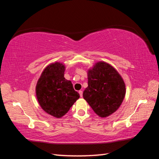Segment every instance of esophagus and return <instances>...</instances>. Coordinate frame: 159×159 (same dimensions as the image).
<instances>
[{
  "label": "esophagus",
  "mask_w": 159,
  "mask_h": 159,
  "mask_svg": "<svg viewBox=\"0 0 159 159\" xmlns=\"http://www.w3.org/2000/svg\"><path fill=\"white\" fill-rule=\"evenodd\" d=\"M79 94H80V97H82V96H83V91L80 90L79 92Z\"/></svg>",
  "instance_id": "esophagus-1"
}]
</instances>
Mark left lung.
Wrapping results in <instances>:
<instances>
[{"instance_id":"8db88e82","label":"left lung","mask_w":159,"mask_h":159,"mask_svg":"<svg viewBox=\"0 0 159 159\" xmlns=\"http://www.w3.org/2000/svg\"><path fill=\"white\" fill-rule=\"evenodd\" d=\"M88 87L83 96L98 116L107 117L116 112L126 95V85L117 71L104 61L87 72Z\"/></svg>"}]
</instances>
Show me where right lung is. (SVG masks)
Returning a JSON list of instances; mask_svg holds the SVG:
<instances>
[{
  "label": "right lung",
  "instance_id": "1",
  "mask_svg": "<svg viewBox=\"0 0 159 159\" xmlns=\"http://www.w3.org/2000/svg\"><path fill=\"white\" fill-rule=\"evenodd\" d=\"M65 70L62 63H50L43 70L35 87L40 107L46 113L57 118L66 115L80 98L72 82L64 78Z\"/></svg>",
  "mask_w": 159,
  "mask_h": 159
}]
</instances>
